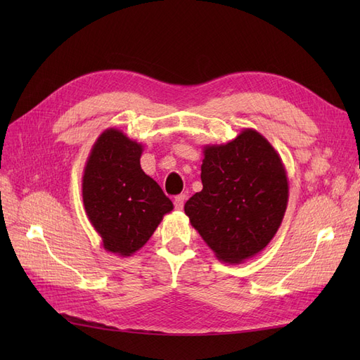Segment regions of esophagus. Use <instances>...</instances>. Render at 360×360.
<instances>
[{"mask_svg": "<svg viewBox=\"0 0 360 360\" xmlns=\"http://www.w3.org/2000/svg\"><path fill=\"white\" fill-rule=\"evenodd\" d=\"M186 195L184 193H181V195H177L176 198H174V205H176V209L177 210H181L183 209V205H184V201H186Z\"/></svg>", "mask_w": 360, "mask_h": 360, "instance_id": "1", "label": "esophagus"}]
</instances>
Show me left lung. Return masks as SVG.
Segmentation results:
<instances>
[{
    "mask_svg": "<svg viewBox=\"0 0 360 360\" xmlns=\"http://www.w3.org/2000/svg\"><path fill=\"white\" fill-rule=\"evenodd\" d=\"M202 153V191L184 204V213L217 259L243 263L270 243L284 219L285 167L255 129L226 144H207Z\"/></svg>",
    "mask_w": 360,
    "mask_h": 360,
    "instance_id": "obj_1",
    "label": "left lung"
}]
</instances>
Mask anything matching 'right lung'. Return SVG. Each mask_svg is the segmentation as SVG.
I'll return each instance as SVG.
<instances>
[{"mask_svg":"<svg viewBox=\"0 0 360 360\" xmlns=\"http://www.w3.org/2000/svg\"><path fill=\"white\" fill-rule=\"evenodd\" d=\"M144 146L110 127L96 139L82 176L89 221L108 252L130 257L153 236L174 205L141 168Z\"/></svg>","mask_w":360,"mask_h":360,"instance_id":"1","label":"right lung"}]
</instances>
